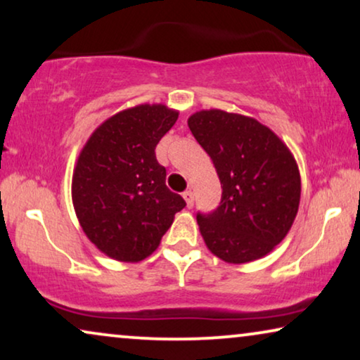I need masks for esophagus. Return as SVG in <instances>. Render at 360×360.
I'll use <instances>...</instances> for the list:
<instances>
[{
	"mask_svg": "<svg viewBox=\"0 0 360 360\" xmlns=\"http://www.w3.org/2000/svg\"><path fill=\"white\" fill-rule=\"evenodd\" d=\"M181 196H184V200H185L186 206H188V208H191V206H193V203H195L193 193H191L190 190H186V191H184V193H181Z\"/></svg>",
	"mask_w": 360,
	"mask_h": 360,
	"instance_id": "1",
	"label": "esophagus"
}]
</instances>
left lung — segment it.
Masks as SVG:
<instances>
[{
	"mask_svg": "<svg viewBox=\"0 0 360 360\" xmlns=\"http://www.w3.org/2000/svg\"><path fill=\"white\" fill-rule=\"evenodd\" d=\"M188 127L223 188L218 208L196 216L206 248L236 265L265 257L298 213L302 179L292 150L270 127L238 112L196 111Z\"/></svg>",
	"mask_w": 360,
	"mask_h": 360,
	"instance_id": "8db88e82",
	"label": "left lung"
}]
</instances>
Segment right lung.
Wrapping results in <instances>:
<instances>
[{"mask_svg": "<svg viewBox=\"0 0 360 360\" xmlns=\"http://www.w3.org/2000/svg\"><path fill=\"white\" fill-rule=\"evenodd\" d=\"M179 120L165 105L122 110L93 131L72 176V201L86 238L120 262H139L159 248L185 200L165 185L155 147Z\"/></svg>", "mask_w": 360, "mask_h": 360, "instance_id": "obj_1", "label": "right lung"}]
</instances>
